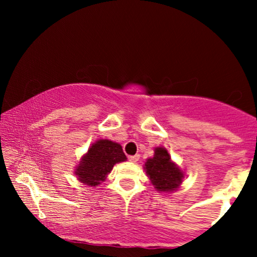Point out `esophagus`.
Listing matches in <instances>:
<instances>
[{
    "label": "esophagus",
    "instance_id": "obj_1",
    "mask_svg": "<svg viewBox=\"0 0 257 257\" xmlns=\"http://www.w3.org/2000/svg\"><path fill=\"white\" fill-rule=\"evenodd\" d=\"M140 159V156L139 154H136V156H130L128 157V160L131 161V163H137Z\"/></svg>",
    "mask_w": 257,
    "mask_h": 257
}]
</instances>
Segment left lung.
Instances as JSON below:
<instances>
[{"instance_id":"obj_1","label":"left lung","mask_w":257,"mask_h":257,"mask_svg":"<svg viewBox=\"0 0 257 257\" xmlns=\"http://www.w3.org/2000/svg\"><path fill=\"white\" fill-rule=\"evenodd\" d=\"M145 171L154 187L160 192H173L180 186L184 174L171 161L168 152L163 147H157L154 157L147 159Z\"/></svg>"}]
</instances>
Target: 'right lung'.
<instances>
[{
  "mask_svg": "<svg viewBox=\"0 0 257 257\" xmlns=\"http://www.w3.org/2000/svg\"><path fill=\"white\" fill-rule=\"evenodd\" d=\"M121 146L107 139L98 140L90 147L76 170L78 180L87 186H97L106 179L114 164L125 161Z\"/></svg>",
  "mask_w": 257,
  "mask_h": 257,
  "instance_id": "1",
  "label": "right lung"
}]
</instances>
